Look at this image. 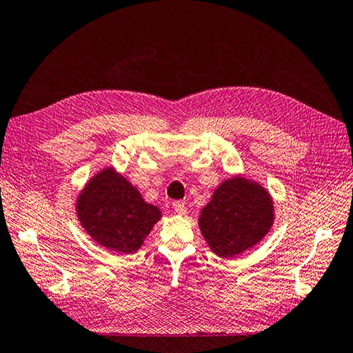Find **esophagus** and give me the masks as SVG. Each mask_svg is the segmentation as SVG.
<instances>
[{
    "mask_svg": "<svg viewBox=\"0 0 353 353\" xmlns=\"http://www.w3.org/2000/svg\"><path fill=\"white\" fill-rule=\"evenodd\" d=\"M173 209L177 215H186L188 214V209H186V204L183 201H174L173 203Z\"/></svg>",
    "mask_w": 353,
    "mask_h": 353,
    "instance_id": "34e87169",
    "label": "esophagus"
}]
</instances>
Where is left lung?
Instances as JSON below:
<instances>
[{"mask_svg":"<svg viewBox=\"0 0 353 353\" xmlns=\"http://www.w3.org/2000/svg\"><path fill=\"white\" fill-rule=\"evenodd\" d=\"M274 199L257 180L234 174L219 183L200 212L199 227L212 252L234 259L263 239L274 225Z\"/></svg>","mask_w":353,"mask_h":353,"instance_id":"left-lung-1","label":"left lung"}]
</instances>
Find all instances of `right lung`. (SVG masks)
Here are the masks:
<instances>
[{
  "label": "right lung",
  "mask_w": 353,
  "mask_h": 353,
  "mask_svg": "<svg viewBox=\"0 0 353 353\" xmlns=\"http://www.w3.org/2000/svg\"><path fill=\"white\" fill-rule=\"evenodd\" d=\"M75 210L88 236L119 254H132L141 248L162 218L161 209L147 203L138 188L112 165L90 177L77 196Z\"/></svg>",
  "instance_id": "add662e5"
}]
</instances>
